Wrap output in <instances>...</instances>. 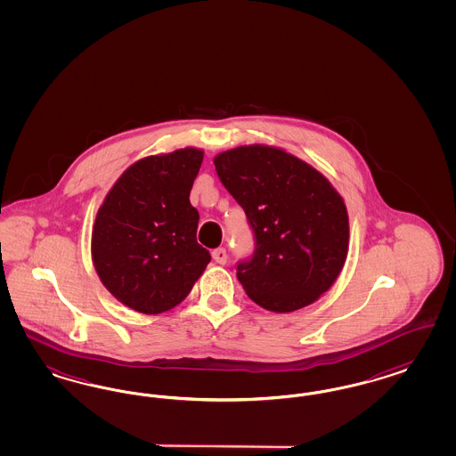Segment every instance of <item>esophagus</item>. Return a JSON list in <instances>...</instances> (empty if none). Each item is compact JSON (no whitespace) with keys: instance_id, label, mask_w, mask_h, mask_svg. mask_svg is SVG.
<instances>
[{"instance_id":"34e87169","label":"esophagus","mask_w":456,"mask_h":456,"mask_svg":"<svg viewBox=\"0 0 456 456\" xmlns=\"http://www.w3.org/2000/svg\"><path fill=\"white\" fill-rule=\"evenodd\" d=\"M213 258H215V262H216V264L224 265V264H226V260H228V253H226L224 248H216V250H213Z\"/></svg>"}]
</instances>
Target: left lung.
<instances>
[{"label": "left lung", "instance_id": "left-lung-1", "mask_svg": "<svg viewBox=\"0 0 456 456\" xmlns=\"http://www.w3.org/2000/svg\"><path fill=\"white\" fill-rule=\"evenodd\" d=\"M223 186L247 215L252 256L236 277L253 303L292 313L337 281L348 252V213L328 179L275 147L248 145L215 157Z\"/></svg>", "mask_w": 456, "mask_h": 456}]
</instances>
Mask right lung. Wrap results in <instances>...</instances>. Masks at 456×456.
<instances>
[{"mask_svg": "<svg viewBox=\"0 0 456 456\" xmlns=\"http://www.w3.org/2000/svg\"><path fill=\"white\" fill-rule=\"evenodd\" d=\"M203 151L151 155L121 174L93 226V264L119 303L159 314L181 303L211 260L189 194Z\"/></svg>", "mask_w": 456, "mask_h": 456, "instance_id": "1", "label": "right lung"}]
</instances>
